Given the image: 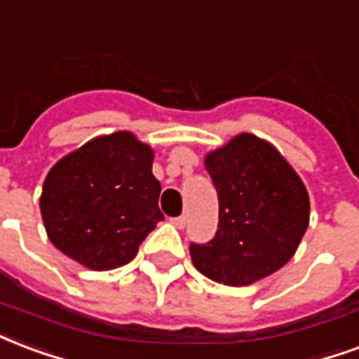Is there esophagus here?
I'll use <instances>...</instances> for the list:
<instances>
[{
  "label": "esophagus",
  "instance_id": "1",
  "mask_svg": "<svg viewBox=\"0 0 359 359\" xmlns=\"http://www.w3.org/2000/svg\"><path fill=\"white\" fill-rule=\"evenodd\" d=\"M171 222L175 224V226L182 230V228L187 226V217H184V215H180V217H175V219H171Z\"/></svg>",
  "mask_w": 359,
  "mask_h": 359
}]
</instances>
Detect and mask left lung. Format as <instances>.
I'll use <instances>...</instances> for the list:
<instances>
[{
	"label": "left lung",
	"instance_id": "left-lung-1",
	"mask_svg": "<svg viewBox=\"0 0 359 359\" xmlns=\"http://www.w3.org/2000/svg\"><path fill=\"white\" fill-rule=\"evenodd\" d=\"M219 196V226L190 243L194 266L217 283L240 287L285 266L310 220L301 177L274 146L241 133L205 156Z\"/></svg>",
	"mask_w": 359,
	"mask_h": 359
}]
</instances>
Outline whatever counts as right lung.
<instances>
[{
	"mask_svg": "<svg viewBox=\"0 0 359 359\" xmlns=\"http://www.w3.org/2000/svg\"><path fill=\"white\" fill-rule=\"evenodd\" d=\"M152 161V148L129 131L97 137L57 161L39 198L53 245L98 272L131 262L163 220Z\"/></svg>",
	"mask_w": 359,
	"mask_h": 359,
	"instance_id": "add662e5",
	"label": "right lung"
}]
</instances>
